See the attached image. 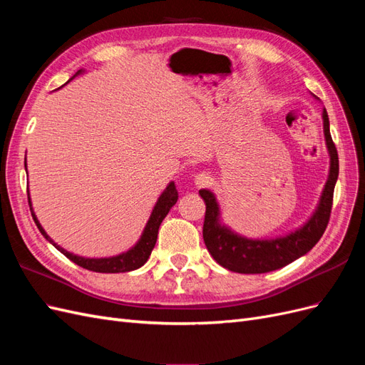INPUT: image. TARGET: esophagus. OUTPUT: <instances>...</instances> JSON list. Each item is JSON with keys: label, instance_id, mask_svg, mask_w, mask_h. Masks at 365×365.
Returning a JSON list of instances; mask_svg holds the SVG:
<instances>
[{"label": "esophagus", "instance_id": "obj_1", "mask_svg": "<svg viewBox=\"0 0 365 365\" xmlns=\"http://www.w3.org/2000/svg\"><path fill=\"white\" fill-rule=\"evenodd\" d=\"M195 184L197 187H207V185L212 184V178H210L207 173H197L195 176Z\"/></svg>", "mask_w": 365, "mask_h": 365}]
</instances>
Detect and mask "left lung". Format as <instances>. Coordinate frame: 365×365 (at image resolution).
Masks as SVG:
<instances>
[{"label": "left lung", "instance_id": "left-lung-1", "mask_svg": "<svg viewBox=\"0 0 365 365\" xmlns=\"http://www.w3.org/2000/svg\"><path fill=\"white\" fill-rule=\"evenodd\" d=\"M324 135L330 153V175L318 210L309 222L295 233L274 240H251L235 235L219 224V207L212 192L200 190L205 202L202 236L208 252L220 264L233 272L262 274L280 269L311 251L327 228L334 205V190L338 180L339 161L335 143L330 135L327 111H323Z\"/></svg>", "mask_w": 365, "mask_h": 365}]
</instances>
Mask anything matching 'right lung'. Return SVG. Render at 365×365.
<instances>
[{"label": "right lung", "mask_w": 365, "mask_h": 365, "mask_svg": "<svg viewBox=\"0 0 365 365\" xmlns=\"http://www.w3.org/2000/svg\"><path fill=\"white\" fill-rule=\"evenodd\" d=\"M27 195H29V190H27ZM176 201H178V192H176L175 182H170L168 185V189H165L163 192V195L158 197V202H157L155 208L152 210L149 222H148V225L145 228V233H143L138 244L132 250H129L128 252L120 254V256H115V257H109V259H85V257L74 256V254H70L68 251H65L63 248L54 244V242L47 236L46 231L42 230L35 213H33L31 207H30V212H31L33 220H35V224L39 228L42 236L47 240H50L51 244L56 247L65 257H68L76 264H79V267L94 271V272H128V271L138 269L140 267H143V264L148 262L153 247H155V244H157L158 230H160L163 219L168 216L169 210L176 204ZM29 205H30V197H29Z\"/></svg>", "instance_id": "add662e5"}]
</instances>
